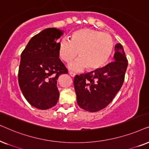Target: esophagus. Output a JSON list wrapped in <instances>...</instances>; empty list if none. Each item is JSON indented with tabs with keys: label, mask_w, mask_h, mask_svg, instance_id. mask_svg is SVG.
I'll list each match as a JSON object with an SVG mask.
<instances>
[{
	"label": "esophagus",
	"mask_w": 149,
	"mask_h": 149,
	"mask_svg": "<svg viewBox=\"0 0 149 149\" xmlns=\"http://www.w3.org/2000/svg\"><path fill=\"white\" fill-rule=\"evenodd\" d=\"M69 75H70V76H71V77H75V76H76V73H73V72H71V71H70V72H69Z\"/></svg>",
	"instance_id": "esophagus-1"
}]
</instances>
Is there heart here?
<instances>
[{
  "instance_id": "obj_1",
  "label": "heart",
  "mask_w": 149,
  "mask_h": 149,
  "mask_svg": "<svg viewBox=\"0 0 149 149\" xmlns=\"http://www.w3.org/2000/svg\"><path fill=\"white\" fill-rule=\"evenodd\" d=\"M114 47L110 35L97 30L80 29L73 32L71 41L63 39L58 45L60 58L66 63L71 62L69 68L80 71L86 67L88 71H95L106 64Z\"/></svg>"
}]
</instances>
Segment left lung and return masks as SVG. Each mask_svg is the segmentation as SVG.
<instances>
[{"instance_id":"left-lung-1","label":"left lung","mask_w":149,"mask_h":149,"mask_svg":"<svg viewBox=\"0 0 149 149\" xmlns=\"http://www.w3.org/2000/svg\"><path fill=\"white\" fill-rule=\"evenodd\" d=\"M127 65L123 47L117 43L114 62L90 73L76 75L73 84L78 106L91 112L106 108L121 88Z\"/></svg>"}]
</instances>
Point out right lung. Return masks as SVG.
<instances>
[{
    "instance_id": "1",
    "label": "right lung",
    "mask_w": 149,
    "mask_h": 149,
    "mask_svg": "<svg viewBox=\"0 0 149 149\" xmlns=\"http://www.w3.org/2000/svg\"><path fill=\"white\" fill-rule=\"evenodd\" d=\"M63 34L56 28L43 30L32 37L22 52L19 88L28 102L40 110L51 108L57 104V79L68 73L59 58L58 39Z\"/></svg>"
}]
</instances>
